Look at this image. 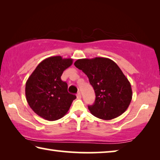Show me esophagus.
Instances as JSON below:
<instances>
[{"mask_svg":"<svg viewBox=\"0 0 160 160\" xmlns=\"http://www.w3.org/2000/svg\"><path fill=\"white\" fill-rule=\"evenodd\" d=\"M76 96H77V99H80L82 98V96H81L80 92H78V93L77 94Z\"/></svg>","mask_w":160,"mask_h":160,"instance_id":"obj_1","label":"esophagus"}]
</instances>
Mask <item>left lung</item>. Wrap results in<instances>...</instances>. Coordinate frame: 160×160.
<instances>
[{"label":"left lung","instance_id":"1","mask_svg":"<svg viewBox=\"0 0 160 160\" xmlns=\"http://www.w3.org/2000/svg\"><path fill=\"white\" fill-rule=\"evenodd\" d=\"M74 65L86 74L95 92V102L88 106L92 114L111 120L126 112L132 99L131 85L114 61L96 57L78 59Z\"/></svg>","mask_w":160,"mask_h":160}]
</instances>
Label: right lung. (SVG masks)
<instances>
[{
	"label": "right lung",
	"mask_w": 160,
	"mask_h": 160,
	"mask_svg": "<svg viewBox=\"0 0 160 160\" xmlns=\"http://www.w3.org/2000/svg\"><path fill=\"white\" fill-rule=\"evenodd\" d=\"M72 63V58L61 56L43 60L26 82L25 95L29 106L40 117L56 121L66 114L76 98L68 92V85L61 80L63 71Z\"/></svg>",
	"instance_id": "obj_1"
}]
</instances>
